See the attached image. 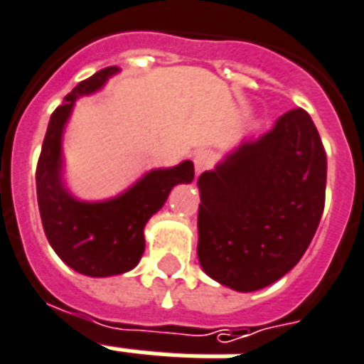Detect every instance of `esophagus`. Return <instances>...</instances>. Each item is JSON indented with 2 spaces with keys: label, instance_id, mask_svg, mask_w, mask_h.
<instances>
[{
  "label": "esophagus",
  "instance_id": "1",
  "mask_svg": "<svg viewBox=\"0 0 364 364\" xmlns=\"http://www.w3.org/2000/svg\"><path fill=\"white\" fill-rule=\"evenodd\" d=\"M213 160H215V156H213V152L212 151H198V152H194V158H193V162H194V170H196V173L200 176V173H204L206 170H210L213 166Z\"/></svg>",
  "mask_w": 364,
  "mask_h": 364
}]
</instances>
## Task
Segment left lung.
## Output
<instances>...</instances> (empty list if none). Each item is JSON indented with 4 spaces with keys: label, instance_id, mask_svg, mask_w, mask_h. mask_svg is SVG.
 <instances>
[{
    "label": "left lung",
    "instance_id": "8db88e82",
    "mask_svg": "<svg viewBox=\"0 0 364 364\" xmlns=\"http://www.w3.org/2000/svg\"><path fill=\"white\" fill-rule=\"evenodd\" d=\"M198 259L213 281L254 292L301 259L324 210L326 152L304 108L198 177Z\"/></svg>",
    "mask_w": 364,
    "mask_h": 364
}]
</instances>
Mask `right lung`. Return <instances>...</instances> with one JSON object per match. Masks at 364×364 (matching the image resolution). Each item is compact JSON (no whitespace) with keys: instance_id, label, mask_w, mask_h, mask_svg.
Returning a JSON list of instances; mask_svg holds the SVG:
<instances>
[{"instance_id":"1","label":"right lung","mask_w":364,"mask_h":364,"mask_svg":"<svg viewBox=\"0 0 364 364\" xmlns=\"http://www.w3.org/2000/svg\"><path fill=\"white\" fill-rule=\"evenodd\" d=\"M116 66H107L80 82L55 108L36 168V191L46 237L57 256L87 277H110L133 269L145 252L146 221L164 206L177 183L194 179V166L185 160L176 168L152 170L126 193L105 202H80L63 185L60 139L74 101L101 90Z\"/></svg>"}]
</instances>
